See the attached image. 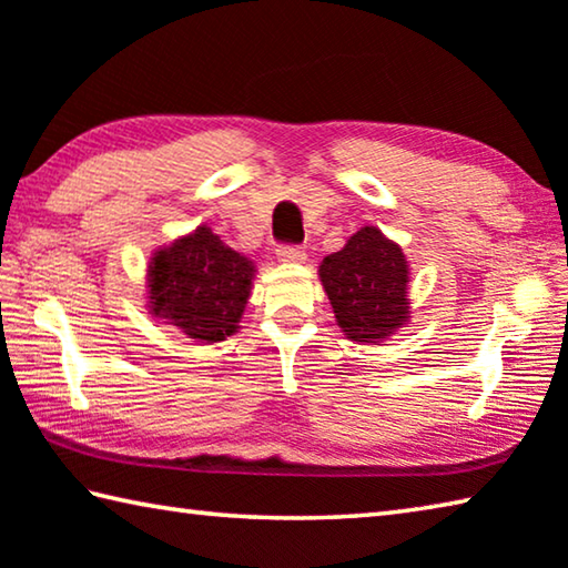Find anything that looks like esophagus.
Returning <instances> with one entry per match:
<instances>
[{"label": "esophagus", "mask_w": 568, "mask_h": 568, "mask_svg": "<svg viewBox=\"0 0 568 568\" xmlns=\"http://www.w3.org/2000/svg\"><path fill=\"white\" fill-rule=\"evenodd\" d=\"M275 255L281 257V261H285V263H303L305 257H307L305 251H303V245H277Z\"/></svg>", "instance_id": "1"}]
</instances>
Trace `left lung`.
Returning a JSON list of instances; mask_svg holds the SVG:
<instances>
[{"instance_id":"8db88e82","label":"left lung","mask_w":568,"mask_h":568,"mask_svg":"<svg viewBox=\"0 0 568 568\" xmlns=\"http://www.w3.org/2000/svg\"><path fill=\"white\" fill-rule=\"evenodd\" d=\"M407 275L399 245L375 225L359 229L343 251L327 255L320 265V281L337 325L357 343H377L407 323Z\"/></svg>"}]
</instances>
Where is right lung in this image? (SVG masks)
I'll list each match as a JSON object with an SVG mask.
<instances>
[{
    "instance_id": "add662e5",
    "label": "right lung",
    "mask_w": 568,
    "mask_h": 568,
    "mask_svg": "<svg viewBox=\"0 0 568 568\" xmlns=\"http://www.w3.org/2000/svg\"><path fill=\"white\" fill-rule=\"evenodd\" d=\"M253 265L201 225L151 261V311L193 339L219 343L239 329Z\"/></svg>"
}]
</instances>
